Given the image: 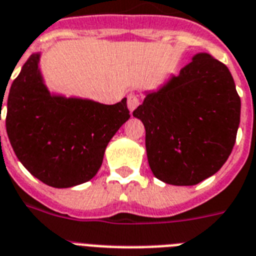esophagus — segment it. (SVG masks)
<instances>
[{
	"label": "esophagus",
	"mask_w": 256,
	"mask_h": 256,
	"mask_svg": "<svg viewBox=\"0 0 256 256\" xmlns=\"http://www.w3.org/2000/svg\"><path fill=\"white\" fill-rule=\"evenodd\" d=\"M139 104H140V101H139L138 94H135V93H128V110H130V112H132V110L138 108Z\"/></svg>",
	"instance_id": "esophagus-1"
}]
</instances>
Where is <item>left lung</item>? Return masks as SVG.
I'll list each match as a JSON object with an SVG mask.
<instances>
[{
	"label": "left lung",
	"mask_w": 256,
	"mask_h": 256,
	"mask_svg": "<svg viewBox=\"0 0 256 256\" xmlns=\"http://www.w3.org/2000/svg\"><path fill=\"white\" fill-rule=\"evenodd\" d=\"M146 128L151 171L172 186H194L225 164L240 120V98L230 70L198 54L160 90L132 112Z\"/></svg>",
	"instance_id": "1"
}]
</instances>
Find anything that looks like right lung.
Wrapping results in <instances>:
<instances>
[{
	"label": "right lung",
	"mask_w": 256,
	"mask_h": 256,
	"mask_svg": "<svg viewBox=\"0 0 256 256\" xmlns=\"http://www.w3.org/2000/svg\"><path fill=\"white\" fill-rule=\"evenodd\" d=\"M38 62L39 54L31 55L10 86L6 132L31 175L54 188L78 186L97 174L108 143L130 118L126 98L104 105L54 97Z\"/></svg>",
	"instance_id": "1"
}]
</instances>
